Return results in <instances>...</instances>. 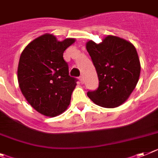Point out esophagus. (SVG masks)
Wrapping results in <instances>:
<instances>
[{"mask_svg": "<svg viewBox=\"0 0 158 158\" xmlns=\"http://www.w3.org/2000/svg\"><path fill=\"white\" fill-rule=\"evenodd\" d=\"M79 80H80V83H84V79H83V76H80L79 78Z\"/></svg>", "mask_w": 158, "mask_h": 158, "instance_id": "obj_1", "label": "esophagus"}]
</instances>
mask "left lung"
<instances>
[{"label": "left lung", "instance_id": "1", "mask_svg": "<svg viewBox=\"0 0 158 158\" xmlns=\"http://www.w3.org/2000/svg\"><path fill=\"white\" fill-rule=\"evenodd\" d=\"M99 79V87L87 96L95 104L113 108L126 101L139 80L140 63L135 46L125 39L108 35L97 44H86Z\"/></svg>", "mask_w": 158, "mask_h": 158}]
</instances>
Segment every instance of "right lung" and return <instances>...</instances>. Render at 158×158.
Segmentation results:
<instances>
[{"instance_id":"right-lung-1","label":"right lung","mask_w":158,"mask_h":158,"mask_svg":"<svg viewBox=\"0 0 158 158\" xmlns=\"http://www.w3.org/2000/svg\"><path fill=\"white\" fill-rule=\"evenodd\" d=\"M75 42V38L59 42L53 34H45L29 43L20 56V89L28 103L44 116L60 115L70 104L77 79L69 75L63 53Z\"/></svg>"}]
</instances>
